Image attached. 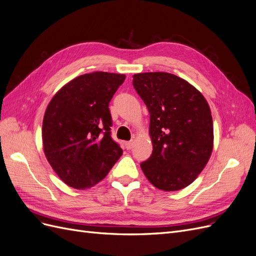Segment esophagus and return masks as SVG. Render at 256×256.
<instances>
[{
	"label": "esophagus",
	"mask_w": 256,
	"mask_h": 256,
	"mask_svg": "<svg viewBox=\"0 0 256 256\" xmlns=\"http://www.w3.org/2000/svg\"><path fill=\"white\" fill-rule=\"evenodd\" d=\"M132 146H134V142L132 141H128V142L125 143V147H126L127 150H131V148H132Z\"/></svg>",
	"instance_id": "obj_1"
}]
</instances>
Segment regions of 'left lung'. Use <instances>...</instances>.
Returning a JSON list of instances; mask_svg holds the SVG:
<instances>
[{"label": "left lung", "instance_id": "8db88e82", "mask_svg": "<svg viewBox=\"0 0 256 256\" xmlns=\"http://www.w3.org/2000/svg\"><path fill=\"white\" fill-rule=\"evenodd\" d=\"M132 84L150 118L152 152L141 164L142 171L160 190L184 189L194 182L210 158V108L193 85L172 74H136Z\"/></svg>", "mask_w": 256, "mask_h": 256}]
</instances>
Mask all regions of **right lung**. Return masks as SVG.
Listing matches in <instances>:
<instances>
[{"mask_svg": "<svg viewBox=\"0 0 256 256\" xmlns=\"http://www.w3.org/2000/svg\"><path fill=\"white\" fill-rule=\"evenodd\" d=\"M125 74L95 72L76 76L53 96L42 122L44 152L69 187L98 184L122 150L111 138L109 102Z\"/></svg>", "mask_w": 256, "mask_h": 256, "instance_id": "right-lung-1", "label": "right lung"}]
</instances>
